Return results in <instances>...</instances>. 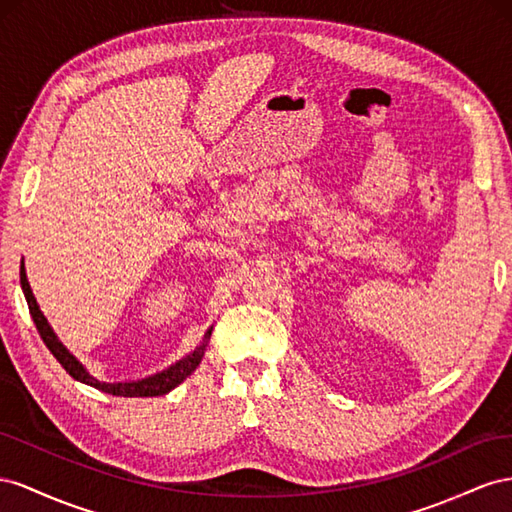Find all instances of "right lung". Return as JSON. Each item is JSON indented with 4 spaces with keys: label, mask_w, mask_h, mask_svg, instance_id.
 I'll return each instance as SVG.
<instances>
[{
    "label": "right lung",
    "mask_w": 512,
    "mask_h": 512,
    "mask_svg": "<svg viewBox=\"0 0 512 512\" xmlns=\"http://www.w3.org/2000/svg\"><path fill=\"white\" fill-rule=\"evenodd\" d=\"M21 289H23V296L27 300L29 313H32V319H34L40 339L45 341V345L49 347V352L57 358V362L62 364L66 373L70 377H75L77 382L87 384L92 388H98V390L107 392V394H113V397H160V394L171 392L175 386H180L184 379L199 367L203 354H206L210 334H212V326H210L206 330V334H203V341L193 349L191 354H186L178 362H173L171 367L158 371L154 375H148L143 379H135V382H100V379H96L75 356L68 352V347L60 341V337H57L55 330L51 328V324L47 321L45 313L40 311V306H38V302L32 294V287H29L23 261H21Z\"/></svg>",
    "instance_id": "obj_1"
}]
</instances>
